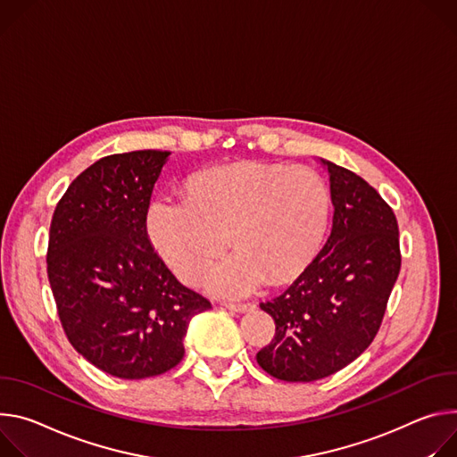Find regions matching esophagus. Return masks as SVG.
Instances as JSON below:
<instances>
[{
	"label": "esophagus",
	"mask_w": 457,
	"mask_h": 457,
	"mask_svg": "<svg viewBox=\"0 0 457 457\" xmlns=\"http://www.w3.org/2000/svg\"><path fill=\"white\" fill-rule=\"evenodd\" d=\"M225 307L230 311H236V312H246L254 305H252V303H225Z\"/></svg>",
	"instance_id": "34e87169"
}]
</instances>
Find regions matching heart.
<instances>
[{"label":"heart","instance_id":"1","mask_svg":"<svg viewBox=\"0 0 457 457\" xmlns=\"http://www.w3.org/2000/svg\"><path fill=\"white\" fill-rule=\"evenodd\" d=\"M328 214L330 192L318 172L248 162L195 174L183 201L152 203L146 228L185 283L203 279L228 236L237 254L214 270L209 285L236 295L263 278L270 285L295 278L314 258Z\"/></svg>","mask_w":457,"mask_h":457}]
</instances>
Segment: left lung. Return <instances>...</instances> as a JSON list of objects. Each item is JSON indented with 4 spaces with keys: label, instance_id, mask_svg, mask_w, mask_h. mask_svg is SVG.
<instances>
[{
    "label": "left lung",
    "instance_id": "1",
    "mask_svg": "<svg viewBox=\"0 0 457 457\" xmlns=\"http://www.w3.org/2000/svg\"><path fill=\"white\" fill-rule=\"evenodd\" d=\"M330 174L332 230L312 263L278 297L260 303L276 323L258 365L276 379H323L374 341L401 269L388 203L363 178L323 162Z\"/></svg>",
    "mask_w": 457,
    "mask_h": 457
}]
</instances>
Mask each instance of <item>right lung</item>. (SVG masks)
Wrapping results in <instances>:
<instances>
[{"label": "right lung", "instance_id": "right-lung-1", "mask_svg": "<svg viewBox=\"0 0 457 457\" xmlns=\"http://www.w3.org/2000/svg\"><path fill=\"white\" fill-rule=\"evenodd\" d=\"M167 150L101 158L58 201L46 274L71 345L99 370L145 379L174 369L190 320L211 301L152 248L146 214Z\"/></svg>", "mask_w": 457, "mask_h": 457}]
</instances>
